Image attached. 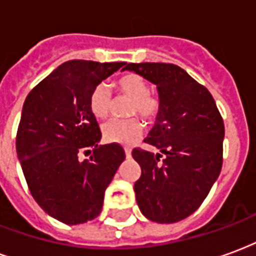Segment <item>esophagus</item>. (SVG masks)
Instances as JSON below:
<instances>
[{
    "label": "esophagus",
    "instance_id": "1",
    "mask_svg": "<svg viewBox=\"0 0 256 256\" xmlns=\"http://www.w3.org/2000/svg\"><path fill=\"white\" fill-rule=\"evenodd\" d=\"M124 154H126V158H130V156H132V150L126 148V150H124Z\"/></svg>",
    "mask_w": 256,
    "mask_h": 256
}]
</instances>
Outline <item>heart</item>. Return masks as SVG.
I'll use <instances>...</instances> for the list:
<instances>
[{
    "label": "heart",
    "instance_id": "heart-1",
    "mask_svg": "<svg viewBox=\"0 0 256 256\" xmlns=\"http://www.w3.org/2000/svg\"><path fill=\"white\" fill-rule=\"evenodd\" d=\"M118 92L132 98L128 112L138 114L145 120L156 116L160 108V101L155 94L150 93L148 84L137 74H128L118 80ZM92 114L97 118H106L112 108V94L106 82L96 84L89 97ZM141 124L137 119H110L101 128L102 138L106 142L130 145L141 136Z\"/></svg>",
    "mask_w": 256,
    "mask_h": 256
}]
</instances>
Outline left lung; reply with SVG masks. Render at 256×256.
<instances>
[{
    "instance_id": "obj_1",
    "label": "left lung",
    "mask_w": 256,
    "mask_h": 256,
    "mask_svg": "<svg viewBox=\"0 0 256 256\" xmlns=\"http://www.w3.org/2000/svg\"><path fill=\"white\" fill-rule=\"evenodd\" d=\"M124 70L156 84L160 101L155 126L144 140L160 154L132 152L141 167L136 200L148 220L174 224L200 207L220 176L224 120L208 90L176 64L128 63Z\"/></svg>"
}]
</instances>
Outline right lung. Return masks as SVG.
Segmentation results:
<instances>
[{"instance_id":"add662e5","label":"right lung","mask_w":256,"mask_h":256,"mask_svg":"<svg viewBox=\"0 0 256 256\" xmlns=\"http://www.w3.org/2000/svg\"><path fill=\"white\" fill-rule=\"evenodd\" d=\"M124 64L66 62L23 104L16 152L26 181L41 208L67 225L98 216L106 186L126 158L119 144L98 145L101 132L89 106L96 84ZM82 152L94 154L82 162Z\"/></svg>"}]
</instances>
